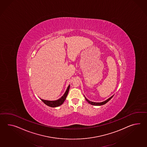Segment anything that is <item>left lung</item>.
Listing matches in <instances>:
<instances>
[{"mask_svg":"<svg viewBox=\"0 0 147 147\" xmlns=\"http://www.w3.org/2000/svg\"><path fill=\"white\" fill-rule=\"evenodd\" d=\"M113 97V96H111V98H109V99H108L107 100L105 101L104 102H94L90 101L89 100H88L86 98V101H87L89 104H91V105H95V106H101V105H104V104H106L108 101H109V100L111 99Z\"/></svg>","mask_w":147,"mask_h":147,"instance_id":"left-lung-1","label":"left lung"}]
</instances>
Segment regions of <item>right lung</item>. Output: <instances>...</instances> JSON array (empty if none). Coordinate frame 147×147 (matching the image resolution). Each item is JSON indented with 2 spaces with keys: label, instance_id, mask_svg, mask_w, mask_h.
Masks as SVG:
<instances>
[{
  "label": "right lung",
  "instance_id": "add662e5",
  "mask_svg": "<svg viewBox=\"0 0 147 147\" xmlns=\"http://www.w3.org/2000/svg\"><path fill=\"white\" fill-rule=\"evenodd\" d=\"M69 87L70 86H68L67 89L66 90L65 93L61 97L60 99H59L57 100H55V101H49V100H43V99H41L43 101V103L46 104L47 106L51 107H58L59 106L61 105V104L64 102L65 100L66 99V97L68 94V91H69Z\"/></svg>",
  "mask_w": 147,
  "mask_h": 147
}]
</instances>
